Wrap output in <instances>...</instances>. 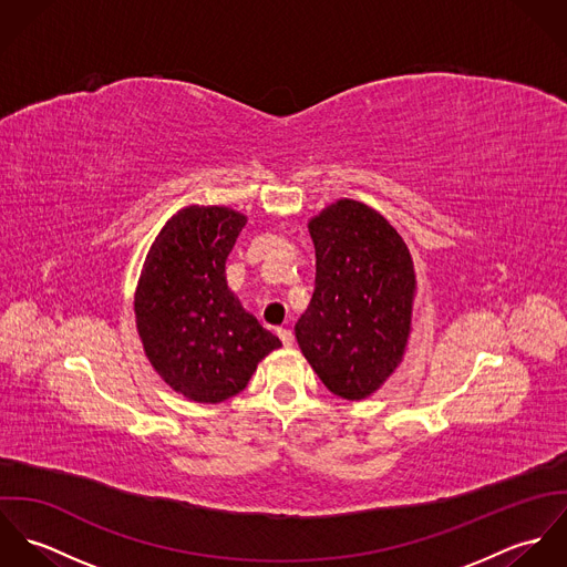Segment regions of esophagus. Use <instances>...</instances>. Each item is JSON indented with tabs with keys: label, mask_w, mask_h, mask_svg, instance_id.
<instances>
[{
	"label": "esophagus",
	"mask_w": 567,
	"mask_h": 567,
	"mask_svg": "<svg viewBox=\"0 0 567 567\" xmlns=\"http://www.w3.org/2000/svg\"><path fill=\"white\" fill-rule=\"evenodd\" d=\"M277 336L281 338V342H284L286 347H290V344L295 342V333H292V329H288V327H279V329H277Z\"/></svg>",
	"instance_id": "34e87169"
}]
</instances>
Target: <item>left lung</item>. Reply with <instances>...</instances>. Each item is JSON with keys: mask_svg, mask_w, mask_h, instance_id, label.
Returning <instances> with one entry per match:
<instances>
[{"mask_svg": "<svg viewBox=\"0 0 567 567\" xmlns=\"http://www.w3.org/2000/svg\"><path fill=\"white\" fill-rule=\"evenodd\" d=\"M317 250L315 295L295 324L324 386L342 400L375 393L404 358L414 266L389 220L358 200H336L308 223Z\"/></svg>", "mask_w": 567, "mask_h": 567, "instance_id": "left-lung-1", "label": "left lung"}]
</instances>
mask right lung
<instances>
[{"label": "right lung", "instance_id": "right-lung-1", "mask_svg": "<svg viewBox=\"0 0 567 567\" xmlns=\"http://www.w3.org/2000/svg\"><path fill=\"white\" fill-rule=\"evenodd\" d=\"M244 225L229 207L181 209L151 246L135 290L146 358L167 386L198 404L238 395L281 347L227 286L225 264Z\"/></svg>", "mask_w": 567, "mask_h": 567}]
</instances>
